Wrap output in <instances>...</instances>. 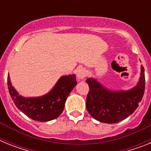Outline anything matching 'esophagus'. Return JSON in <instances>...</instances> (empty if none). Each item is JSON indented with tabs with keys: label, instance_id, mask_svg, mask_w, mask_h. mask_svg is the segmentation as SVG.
Wrapping results in <instances>:
<instances>
[{
	"label": "esophagus",
	"instance_id": "34e87169",
	"mask_svg": "<svg viewBox=\"0 0 151 151\" xmlns=\"http://www.w3.org/2000/svg\"><path fill=\"white\" fill-rule=\"evenodd\" d=\"M76 74L78 79H83V78H85V77L86 76L87 72H86V70H85L84 68H78V69H77Z\"/></svg>",
	"mask_w": 151,
	"mask_h": 151
}]
</instances>
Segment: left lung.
I'll return each mask as SVG.
<instances>
[{
	"mask_svg": "<svg viewBox=\"0 0 151 151\" xmlns=\"http://www.w3.org/2000/svg\"><path fill=\"white\" fill-rule=\"evenodd\" d=\"M89 91L86 98V108L96 120L104 123H117L134 113L141 101L145 88V69L138 85L124 91H112L105 88L94 78H87Z\"/></svg>",
	"mask_w": 151,
	"mask_h": 151,
	"instance_id": "left-lung-1",
	"label": "left lung"
}]
</instances>
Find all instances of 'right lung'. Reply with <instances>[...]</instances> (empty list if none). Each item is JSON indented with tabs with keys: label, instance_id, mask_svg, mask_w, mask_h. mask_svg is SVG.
Returning <instances> with one entry per match:
<instances>
[{
	"label": "right lung",
	"instance_id": "add662e5",
	"mask_svg": "<svg viewBox=\"0 0 151 151\" xmlns=\"http://www.w3.org/2000/svg\"><path fill=\"white\" fill-rule=\"evenodd\" d=\"M75 75L62 76L48 94L40 97H22L13 88L7 76L10 95L17 107L33 120L47 122L53 120L63 111L65 102L71 91L76 85Z\"/></svg>",
	"mask_w": 151,
	"mask_h": 151
}]
</instances>
